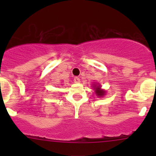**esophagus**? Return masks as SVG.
<instances>
[{
	"instance_id": "obj_1",
	"label": "esophagus",
	"mask_w": 156,
	"mask_h": 156,
	"mask_svg": "<svg viewBox=\"0 0 156 156\" xmlns=\"http://www.w3.org/2000/svg\"><path fill=\"white\" fill-rule=\"evenodd\" d=\"M74 81H75V83H79L80 82L79 77H75V78H74Z\"/></svg>"
}]
</instances>
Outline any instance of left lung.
<instances>
[{
    "label": "left lung",
    "instance_id": "left-lung-1",
    "mask_svg": "<svg viewBox=\"0 0 156 156\" xmlns=\"http://www.w3.org/2000/svg\"><path fill=\"white\" fill-rule=\"evenodd\" d=\"M96 87V86H95ZM96 94H97V96H99V97H101V96H103L104 95V93L105 91H103V90H100V88L99 87V86H97V87H96Z\"/></svg>",
    "mask_w": 156,
    "mask_h": 156
}]
</instances>
